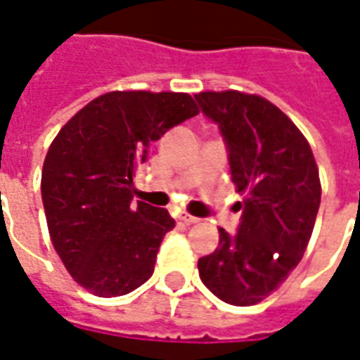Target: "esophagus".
<instances>
[{
    "mask_svg": "<svg viewBox=\"0 0 360 360\" xmlns=\"http://www.w3.org/2000/svg\"><path fill=\"white\" fill-rule=\"evenodd\" d=\"M179 219H181V221H185V224H198V221H200V218H196V216H191V214H187V212H181Z\"/></svg>",
    "mask_w": 360,
    "mask_h": 360,
    "instance_id": "esophagus-1",
    "label": "esophagus"
}]
</instances>
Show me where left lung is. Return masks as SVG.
Here are the masks:
<instances>
[{
    "mask_svg": "<svg viewBox=\"0 0 360 360\" xmlns=\"http://www.w3.org/2000/svg\"><path fill=\"white\" fill-rule=\"evenodd\" d=\"M219 125L243 198L239 231L198 260L202 283L221 301L250 307L276 291L301 262L320 206V175L309 141L278 105L239 90L200 92Z\"/></svg>",
    "mask_w": 360,
    "mask_h": 360,
    "instance_id": "8db88e82",
    "label": "left lung"
}]
</instances>
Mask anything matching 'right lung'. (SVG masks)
<instances>
[{
    "label": "right lung",
    "instance_id": "obj_1",
    "mask_svg": "<svg viewBox=\"0 0 360 360\" xmlns=\"http://www.w3.org/2000/svg\"><path fill=\"white\" fill-rule=\"evenodd\" d=\"M196 113L185 92L113 90L77 111L50 144L40 183L48 231L89 293L127 295L152 276L175 219L142 200L133 206V177L150 144Z\"/></svg>",
    "mask_w": 360,
    "mask_h": 360
}]
</instances>
